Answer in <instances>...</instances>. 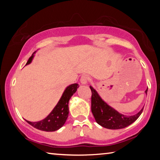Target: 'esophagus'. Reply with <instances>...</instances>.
I'll list each match as a JSON object with an SVG mask.
<instances>
[{"mask_svg":"<svg viewBox=\"0 0 160 160\" xmlns=\"http://www.w3.org/2000/svg\"><path fill=\"white\" fill-rule=\"evenodd\" d=\"M89 80H90V78L88 76V75H84L80 78V82L82 85H87L88 83Z\"/></svg>","mask_w":160,"mask_h":160,"instance_id":"esophagus-1","label":"esophagus"}]
</instances>
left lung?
<instances>
[{"instance_id":"left-lung-1","label":"left lung","mask_w":160,"mask_h":160,"mask_svg":"<svg viewBox=\"0 0 160 160\" xmlns=\"http://www.w3.org/2000/svg\"><path fill=\"white\" fill-rule=\"evenodd\" d=\"M90 88L92 91V112L96 122L104 128L113 130L126 128L136 121L142 112L143 107L135 115H123L105 102L92 87L90 86ZM145 92L147 95L148 89Z\"/></svg>"}]
</instances>
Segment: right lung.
<instances>
[{
  "label": "right lung",
  "mask_w": 160,
  "mask_h": 160,
  "mask_svg": "<svg viewBox=\"0 0 160 160\" xmlns=\"http://www.w3.org/2000/svg\"><path fill=\"white\" fill-rule=\"evenodd\" d=\"M35 53H36V51H34L32 53V56L27 62L26 66L32 63L34 57ZM78 88H79V85L77 83L71 84V85L68 86L66 90H64L61 99H59L56 107L53 108V109L51 111L49 114L43 120L37 121V122H31V121L27 120L26 121L29 124H30L32 126H33L34 128L43 131L52 132L61 128L64 125L68 118V116L69 100L73 95V94L75 93Z\"/></svg>",
  "instance_id": "1"
}]
</instances>
